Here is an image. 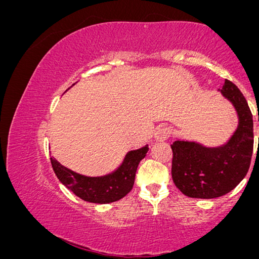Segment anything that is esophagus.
<instances>
[{
    "label": "esophagus",
    "mask_w": 259,
    "mask_h": 259,
    "mask_svg": "<svg viewBox=\"0 0 259 259\" xmlns=\"http://www.w3.org/2000/svg\"><path fill=\"white\" fill-rule=\"evenodd\" d=\"M171 136V129L167 128V126H162V128H158L157 131L155 133V141L156 142H163L167 140Z\"/></svg>",
    "instance_id": "1"
}]
</instances>
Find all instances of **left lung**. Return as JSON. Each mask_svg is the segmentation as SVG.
<instances>
[{
	"label": "left lung",
	"mask_w": 259,
	"mask_h": 259,
	"mask_svg": "<svg viewBox=\"0 0 259 259\" xmlns=\"http://www.w3.org/2000/svg\"><path fill=\"white\" fill-rule=\"evenodd\" d=\"M218 92L230 101L238 125L227 143L205 147L195 141H175L171 175L182 194L191 198H217L237 187L249 171L253 151V121L240 90L225 79Z\"/></svg>",
	"instance_id": "1"
}]
</instances>
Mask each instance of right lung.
<instances>
[{"instance_id": "add662e5", "label": "right lung", "mask_w": 259, "mask_h": 259, "mask_svg": "<svg viewBox=\"0 0 259 259\" xmlns=\"http://www.w3.org/2000/svg\"><path fill=\"white\" fill-rule=\"evenodd\" d=\"M148 144L137 150H131L125 155L122 164L112 172L104 176L90 177L77 174L61 164L52 157L53 169L64 187L83 201L108 204L124 197L131 191L135 183L137 166L147 156Z\"/></svg>"}]
</instances>
